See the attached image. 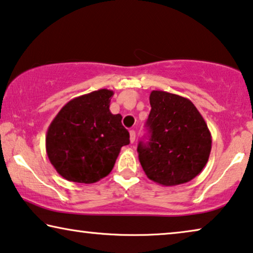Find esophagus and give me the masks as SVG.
<instances>
[{
	"mask_svg": "<svg viewBox=\"0 0 253 253\" xmlns=\"http://www.w3.org/2000/svg\"><path fill=\"white\" fill-rule=\"evenodd\" d=\"M129 140H130V143H134L135 142V130L129 131Z\"/></svg>",
	"mask_w": 253,
	"mask_h": 253,
	"instance_id": "esophagus-1",
	"label": "esophagus"
}]
</instances>
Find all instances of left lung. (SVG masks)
<instances>
[{"mask_svg":"<svg viewBox=\"0 0 253 253\" xmlns=\"http://www.w3.org/2000/svg\"><path fill=\"white\" fill-rule=\"evenodd\" d=\"M149 141H140L138 161L147 176L165 187L189 182L209 161L212 137L190 99L163 90L150 94Z\"/></svg>","mask_w":253,"mask_h":253,"instance_id":"obj_1","label":"left lung"}]
</instances>
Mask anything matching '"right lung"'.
<instances>
[{
  "label": "right lung",
  "mask_w": 253,
  "mask_h": 253,
  "mask_svg": "<svg viewBox=\"0 0 253 253\" xmlns=\"http://www.w3.org/2000/svg\"><path fill=\"white\" fill-rule=\"evenodd\" d=\"M113 91L99 89L71 99L48 127L45 150L67 181L95 183L109 175L120 149L129 144L122 115H112Z\"/></svg>",
  "instance_id": "add662e5"
}]
</instances>
